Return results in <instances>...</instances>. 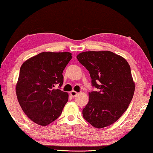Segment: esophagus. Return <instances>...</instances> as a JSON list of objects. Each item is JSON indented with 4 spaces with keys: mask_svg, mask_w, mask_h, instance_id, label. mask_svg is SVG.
<instances>
[{
    "mask_svg": "<svg viewBox=\"0 0 153 153\" xmlns=\"http://www.w3.org/2000/svg\"><path fill=\"white\" fill-rule=\"evenodd\" d=\"M70 95L72 97H76L77 95H78V93L76 92V91H72L70 92Z\"/></svg>",
    "mask_w": 153,
    "mask_h": 153,
    "instance_id": "1",
    "label": "esophagus"
}]
</instances>
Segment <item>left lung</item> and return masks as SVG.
I'll return each mask as SVG.
<instances>
[{"label": "left lung", "instance_id": "8db88e82", "mask_svg": "<svg viewBox=\"0 0 153 153\" xmlns=\"http://www.w3.org/2000/svg\"><path fill=\"white\" fill-rule=\"evenodd\" d=\"M89 71L92 85L99 91L89 93L83 116L95 128L110 126L122 116L134 96L135 83L124 58L111 51H86L77 56Z\"/></svg>", "mask_w": 153, "mask_h": 153}]
</instances>
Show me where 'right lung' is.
<instances>
[{
	"mask_svg": "<svg viewBox=\"0 0 153 153\" xmlns=\"http://www.w3.org/2000/svg\"><path fill=\"white\" fill-rule=\"evenodd\" d=\"M71 58L68 52H43L22 64L16 95L23 111L37 124H50L62 112L68 94L55 86L62 85L63 71Z\"/></svg>",
	"mask_w": 153,
	"mask_h": 153,
	"instance_id": "1",
	"label": "right lung"
}]
</instances>
